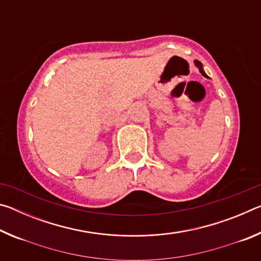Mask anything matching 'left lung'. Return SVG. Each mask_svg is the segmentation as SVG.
<instances>
[{
  "mask_svg": "<svg viewBox=\"0 0 261 261\" xmlns=\"http://www.w3.org/2000/svg\"><path fill=\"white\" fill-rule=\"evenodd\" d=\"M194 63H196V65H197V67L198 68H199V71L201 72V74H202V76H205V77H207V74L204 72V70H202V64L200 63V62L199 61H194Z\"/></svg>",
  "mask_w": 261,
  "mask_h": 261,
  "instance_id": "1",
  "label": "left lung"
}]
</instances>
